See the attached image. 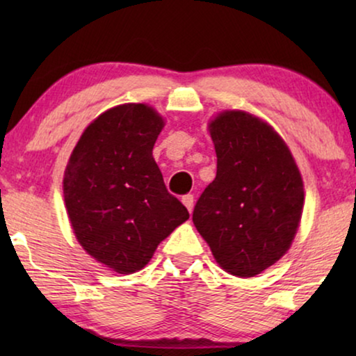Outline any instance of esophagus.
<instances>
[{
  "mask_svg": "<svg viewBox=\"0 0 356 356\" xmlns=\"http://www.w3.org/2000/svg\"><path fill=\"white\" fill-rule=\"evenodd\" d=\"M181 201H183L184 206H186L188 211L191 212L193 207H194V196H193V194H186V196H183Z\"/></svg>",
  "mask_w": 356,
  "mask_h": 356,
  "instance_id": "esophagus-1",
  "label": "esophagus"
}]
</instances>
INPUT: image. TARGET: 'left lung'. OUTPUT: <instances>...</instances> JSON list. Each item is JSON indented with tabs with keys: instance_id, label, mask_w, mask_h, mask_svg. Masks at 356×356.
Here are the masks:
<instances>
[{
	"instance_id": "8db88e82",
	"label": "left lung",
	"mask_w": 356,
	"mask_h": 356,
	"mask_svg": "<svg viewBox=\"0 0 356 356\" xmlns=\"http://www.w3.org/2000/svg\"><path fill=\"white\" fill-rule=\"evenodd\" d=\"M209 131L217 175L193 222L222 269L254 277L289 251L303 212V179L284 139L257 116L227 110Z\"/></svg>"
}]
</instances>
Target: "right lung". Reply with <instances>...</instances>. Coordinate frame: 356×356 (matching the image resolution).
I'll use <instances>...</instances> for the list:
<instances>
[{"label":"right lung","mask_w":356,"mask_h":356,"mask_svg":"<svg viewBox=\"0 0 356 356\" xmlns=\"http://www.w3.org/2000/svg\"><path fill=\"white\" fill-rule=\"evenodd\" d=\"M162 128L152 106L118 105L87 126L67 162L63 193L77 241L118 274L143 269L189 218L152 157Z\"/></svg>","instance_id":"obj_1"}]
</instances>
